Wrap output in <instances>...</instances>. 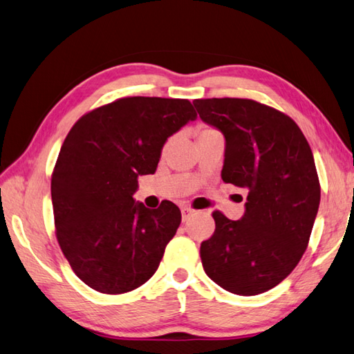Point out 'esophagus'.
I'll use <instances>...</instances> for the list:
<instances>
[{
	"label": "esophagus",
	"instance_id": "obj_1",
	"mask_svg": "<svg viewBox=\"0 0 354 354\" xmlns=\"http://www.w3.org/2000/svg\"><path fill=\"white\" fill-rule=\"evenodd\" d=\"M181 212H183V221H184V223H185V221H189L193 216V214H195V210L190 209V207H183Z\"/></svg>",
	"mask_w": 354,
	"mask_h": 354
}]
</instances>
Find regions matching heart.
<instances>
[{"label": "heart", "mask_w": 354, "mask_h": 354, "mask_svg": "<svg viewBox=\"0 0 354 354\" xmlns=\"http://www.w3.org/2000/svg\"><path fill=\"white\" fill-rule=\"evenodd\" d=\"M210 130H213V129H210V127H201V129H199V131H198V136H199V135H203V133H205V131H210Z\"/></svg>", "instance_id": "b5f03b06"}]
</instances>
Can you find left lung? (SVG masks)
I'll return each instance as SVG.
<instances>
[{
    "label": "left lung",
    "mask_w": 354,
    "mask_h": 354,
    "mask_svg": "<svg viewBox=\"0 0 354 354\" xmlns=\"http://www.w3.org/2000/svg\"><path fill=\"white\" fill-rule=\"evenodd\" d=\"M201 120L225 136L224 183L248 189L239 221L213 212L216 228L201 244L207 276L234 295L254 296L282 282L308 245L319 209L315 158L297 124L245 98L193 101Z\"/></svg>",
    "instance_id": "1"
}]
</instances>
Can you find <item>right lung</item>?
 I'll list each match as a JSON object with an SVG mask.
<instances>
[{
  "mask_svg": "<svg viewBox=\"0 0 354 354\" xmlns=\"http://www.w3.org/2000/svg\"><path fill=\"white\" fill-rule=\"evenodd\" d=\"M189 100L127 96L82 115L52 173L57 239L78 278L106 295L147 282L181 224L170 201L135 203L138 176L155 173L167 138L196 120Z\"/></svg>",
  "mask_w": 354,
  "mask_h": 354,
  "instance_id": "add662e5",
  "label": "right lung"
}]
</instances>
